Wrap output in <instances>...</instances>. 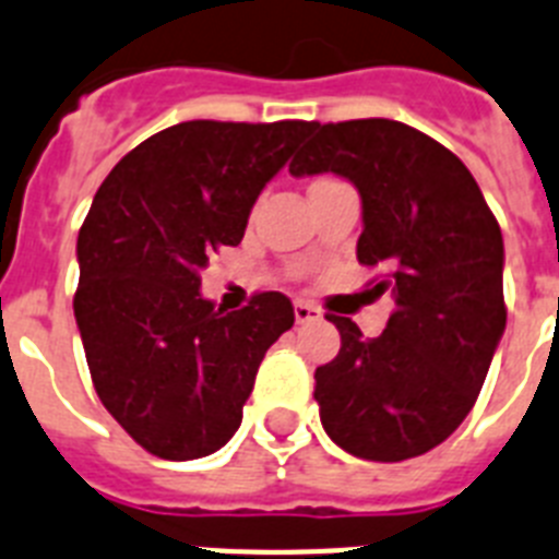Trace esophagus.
Wrapping results in <instances>:
<instances>
[{
    "mask_svg": "<svg viewBox=\"0 0 559 559\" xmlns=\"http://www.w3.org/2000/svg\"><path fill=\"white\" fill-rule=\"evenodd\" d=\"M294 317H297V322L302 325V322L320 320V311H317L311 302H306V299H297V302H294Z\"/></svg>",
    "mask_w": 559,
    "mask_h": 559,
    "instance_id": "obj_1",
    "label": "esophagus"
}]
</instances>
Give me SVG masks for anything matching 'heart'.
I'll list each match as a JSON object with an SVG mask.
<instances>
[{
  "instance_id": "b5f03b06",
  "label": "heart",
  "mask_w": 559,
  "mask_h": 559,
  "mask_svg": "<svg viewBox=\"0 0 559 559\" xmlns=\"http://www.w3.org/2000/svg\"><path fill=\"white\" fill-rule=\"evenodd\" d=\"M317 182H329V179H317Z\"/></svg>"
}]
</instances>
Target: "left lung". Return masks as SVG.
I'll return each mask as SVG.
<instances>
[{
    "mask_svg": "<svg viewBox=\"0 0 559 559\" xmlns=\"http://www.w3.org/2000/svg\"><path fill=\"white\" fill-rule=\"evenodd\" d=\"M313 131L288 170L352 179L362 200L357 260L382 265L373 294L394 299L373 340L329 317L343 345L313 373V400L348 454L412 460L468 417L506 331L500 225L460 156L412 124L352 119Z\"/></svg>",
    "mask_w": 559,
    "mask_h": 559,
    "instance_id": "left-lung-1",
    "label": "left lung"
}]
</instances>
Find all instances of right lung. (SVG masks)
<instances>
[{
	"label": "right lung",
	"instance_id": "add662e5",
	"mask_svg": "<svg viewBox=\"0 0 559 559\" xmlns=\"http://www.w3.org/2000/svg\"><path fill=\"white\" fill-rule=\"evenodd\" d=\"M317 122H193L124 154L76 239L73 313L103 405L163 460L219 451L260 362L294 325L280 290L225 313L202 299L207 257L239 246L253 202Z\"/></svg>",
	"mask_w": 559,
	"mask_h": 559
}]
</instances>
